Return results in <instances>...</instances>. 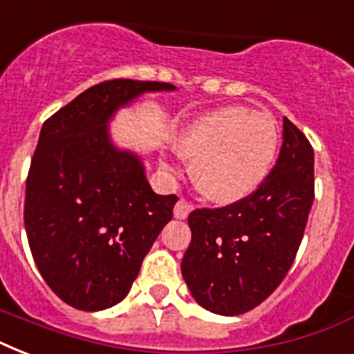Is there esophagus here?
Here are the masks:
<instances>
[{
  "label": "esophagus",
  "mask_w": 354,
  "mask_h": 354,
  "mask_svg": "<svg viewBox=\"0 0 354 354\" xmlns=\"http://www.w3.org/2000/svg\"><path fill=\"white\" fill-rule=\"evenodd\" d=\"M191 211H193V204L187 202V200H178L176 205H174V216L180 218V221H182V218H187Z\"/></svg>",
  "instance_id": "esophagus-1"
}]
</instances>
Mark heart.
Segmentation results:
<instances>
[{"label":"heart","mask_w":354,"mask_h":354,"mask_svg":"<svg viewBox=\"0 0 354 354\" xmlns=\"http://www.w3.org/2000/svg\"><path fill=\"white\" fill-rule=\"evenodd\" d=\"M279 145L275 119L246 106L200 115L176 138V150L193 161L194 185L218 204H232L261 185Z\"/></svg>","instance_id":"b5f03b06"}]
</instances>
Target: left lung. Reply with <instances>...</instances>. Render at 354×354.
Segmentation results:
<instances>
[{
    "mask_svg": "<svg viewBox=\"0 0 354 354\" xmlns=\"http://www.w3.org/2000/svg\"><path fill=\"white\" fill-rule=\"evenodd\" d=\"M313 200V145L285 118L279 156L261 185L233 204L189 215L193 239L182 274L194 299L222 316L261 305L296 259Z\"/></svg>",
    "mask_w": 354,
    "mask_h": 354,
    "instance_id": "left-lung-1",
    "label": "left lung"
}]
</instances>
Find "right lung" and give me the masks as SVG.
Segmentation results:
<instances>
[{
    "instance_id": "right-lung-1",
    "label": "right lung",
    "mask_w": 354,
    "mask_h": 354,
    "mask_svg": "<svg viewBox=\"0 0 354 354\" xmlns=\"http://www.w3.org/2000/svg\"><path fill=\"white\" fill-rule=\"evenodd\" d=\"M169 82L113 79L44 122L25 185L24 222L38 272L64 303L102 310L127 297L178 202L156 194L141 161L110 143L108 119Z\"/></svg>"
}]
</instances>
